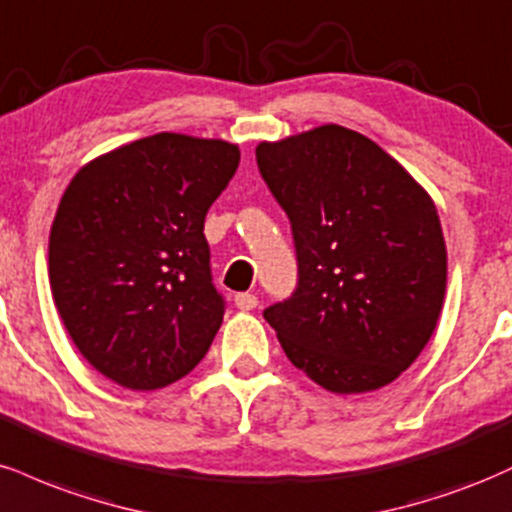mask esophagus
<instances>
[{"label": "esophagus", "instance_id": "1", "mask_svg": "<svg viewBox=\"0 0 512 512\" xmlns=\"http://www.w3.org/2000/svg\"><path fill=\"white\" fill-rule=\"evenodd\" d=\"M234 306L242 311H254L258 306V297L256 294H249V292H239L237 297H234Z\"/></svg>", "mask_w": 512, "mask_h": 512}]
</instances>
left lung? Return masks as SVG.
<instances>
[{
    "mask_svg": "<svg viewBox=\"0 0 512 512\" xmlns=\"http://www.w3.org/2000/svg\"><path fill=\"white\" fill-rule=\"evenodd\" d=\"M292 222L299 282L263 318L287 359L338 395L410 369L443 309L448 254L424 186L371 138L323 124L256 146Z\"/></svg>",
    "mask_w": 512,
    "mask_h": 512,
    "instance_id": "left-lung-1",
    "label": "left lung"
}]
</instances>
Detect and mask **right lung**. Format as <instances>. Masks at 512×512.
<instances>
[{
	"label": "right lung",
	"mask_w": 512,
	"mask_h": 512,
	"mask_svg": "<svg viewBox=\"0 0 512 512\" xmlns=\"http://www.w3.org/2000/svg\"><path fill=\"white\" fill-rule=\"evenodd\" d=\"M237 165L234 143L162 131L90 160L66 186L52 299L78 352L122 388L170 386L206 357L225 302L203 222Z\"/></svg>",
	"instance_id": "obj_1"
}]
</instances>
